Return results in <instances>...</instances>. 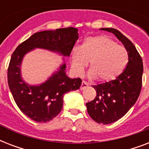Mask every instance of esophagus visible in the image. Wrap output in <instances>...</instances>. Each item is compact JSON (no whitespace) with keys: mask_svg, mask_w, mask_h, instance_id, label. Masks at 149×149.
Returning <instances> with one entry per match:
<instances>
[{"mask_svg":"<svg viewBox=\"0 0 149 149\" xmlns=\"http://www.w3.org/2000/svg\"><path fill=\"white\" fill-rule=\"evenodd\" d=\"M87 86H88V83H86V82L85 81H83L81 84V86H80V90H84V89L85 88V87H86Z\"/></svg>","mask_w":149,"mask_h":149,"instance_id":"obj_1","label":"esophagus"}]
</instances>
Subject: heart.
<instances>
[{
	"label": "heart",
	"instance_id": "obj_1",
	"mask_svg": "<svg viewBox=\"0 0 149 149\" xmlns=\"http://www.w3.org/2000/svg\"><path fill=\"white\" fill-rule=\"evenodd\" d=\"M70 58L77 74H82L90 62L89 77L107 83L117 79L125 70L128 63V52L113 39L100 36L86 38L80 48H73Z\"/></svg>",
	"mask_w": 149,
	"mask_h": 149
}]
</instances>
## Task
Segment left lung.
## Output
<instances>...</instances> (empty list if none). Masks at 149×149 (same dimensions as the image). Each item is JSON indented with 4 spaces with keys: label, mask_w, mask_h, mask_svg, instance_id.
Returning a JSON list of instances; mask_svg holds the SVG:
<instances>
[{
    "label": "left lung",
    "mask_w": 149,
    "mask_h": 149,
    "mask_svg": "<svg viewBox=\"0 0 149 149\" xmlns=\"http://www.w3.org/2000/svg\"><path fill=\"white\" fill-rule=\"evenodd\" d=\"M100 30L113 33L128 52V63L124 72L113 81L93 86L97 96L86 104L93 120L109 125L124 117L137 101L141 90L143 63L135 46L121 32L111 28Z\"/></svg>",
    "instance_id": "left-lung-1"
}]
</instances>
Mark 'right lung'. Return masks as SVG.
Returning a JSON list of instances; mask_svg holds the SVG:
<instances>
[{"mask_svg":"<svg viewBox=\"0 0 149 149\" xmlns=\"http://www.w3.org/2000/svg\"><path fill=\"white\" fill-rule=\"evenodd\" d=\"M78 38V29L72 27L39 31L20 44L13 52L8 70V86L17 107L31 120L47 122L53 119L63 109L64 94L78 90L82 79L68 77L63 63L46 81L30 85L24 81L21 73L24 56L35 49H42L68 57Z\"/></svg>","mask_w":149,"mask_h":149,"instance_id":"1","label":"right lung"}]
</instances>
